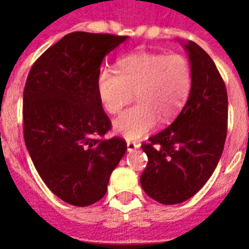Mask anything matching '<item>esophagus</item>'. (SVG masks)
I'll return each mask as SVG.
<instances>
[{
    "instance_id": "34e87169",
    "label": "esophagus",
    "mask_w": 249,
    "mask_h": 249,
    "mask_svg": "<svg viewBox=\"0 0 249 249\" xmlns=\"http://www.w3.org/2000/svg\"><path fill=\"white\" fill-rule=\"evenodd\" d=\"M141 147V143L138 142H131V141H127V151L131 152V151H135Z\"/></svg>"
}]
</instances>
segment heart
I'll return each mask as SVG.
<instances>
[{"label": "heart", "instance_id": "1", "mask_svg": "<svg viewBox=\"0 0 249 249\" xmlns=\"http://www.w3.org/2000/svg\"><path fill=\"white\" fill-rule=\"evenodd\" d=\"M192 69L179 54L135 53L119 59L117 72L102 70L97 78L98 98L103 108L117 115L131 102L138 103L114 122L126 139H141L157 126L168 123L182 111L191 95Z\"/></svg>", "mask_w": 249, "mask_h": 249}]
</instances>
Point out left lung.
<instances>
[{
    "mask_svg": "<svg viewBox=\"0 0 249 249\" xmlns=\"http://www.w3.org/2000/svg\"><path fill=\"white\" fill-rule=\"evenodd\" d=\"M192 69L191 95L180 114L143 144L148 158L141 177L147 195L178 204L196 194L215 171L227 137L226 85L211 57L192 41H180Z\"/></svg>",
    "mask_w": 249,
    "mask_h": 249,
    "instance_id": "left-lung-1",
    "label": "left lung"
}]
</instances>
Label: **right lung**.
Returning a JSON list of instances; mask_svg holds the SVG:
<instances>
[{"mask_svg":"<svg viewBox=\"0 0 249 249\" xmlns=\"http://www.w3.org/2000/svg\"><path fill=\"white\" fill-rule=\"evenodd\" d=\"M127 38L70 33L38 58L26 79L25 144L45 184L71 206L102 199L127 151L121 138L97 139L111 127L97 92L101 63Z\"/></svg>","mask_w":249,"mask_h":249,"instance_id":"add662e5","label":"right lung"}]
</instances>
